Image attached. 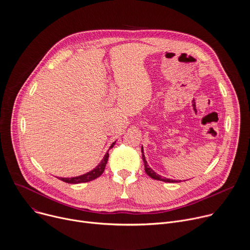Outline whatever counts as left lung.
<instances>
[{
	"instance_id": "8db88e82",
	"label": "left lung",
	"mask_w": 250,
	"mask_h": 250,
	"mask_svg": "<svg viewBox=\"0 0 250 250\" xmlns=\"http://www.w3.org/2000/svg\"><path fill=\"white\" fill-rule=\"evenodd\" d=\"M142 155H143V161H144V164H145V170L146 172V174L148 176H150L151 178L153 179H156V180H162V181H165V183H179V180H174V179H170V178H166V177H163L162 175L157 174L155 171H153V169L151 167H149V166L147 165V162L146 160V156L144 154V147L142 146Z\"/></svg>"
}]
</instances>
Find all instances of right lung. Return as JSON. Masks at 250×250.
<instances>
[{"label":"right lung","mask_w":250,"mask_h":250,"mask_svg":"<svg viewBox=\"0 0 250 250\" xmlns=\"http://www.w3.org/2000/svg\"><path fill=\"white\" fill-rule=\"evenodd\" d=\"M116 145V142L112 143L111 146H109L108 150L110 148L113 147V146ZM108 150L105 152L104 158L102 160V162L93 169L90 170L84 174H82V175H79V176H74V177H59L61 180L64 181V183L66 184H73V185H76V184H82V183H87V181H90V180H94L96 179L97 177L101 176L104 170V167H105V165L107 163V160H108Z\"/></svg>","instance_id":"obj_1"}]
</instances>
